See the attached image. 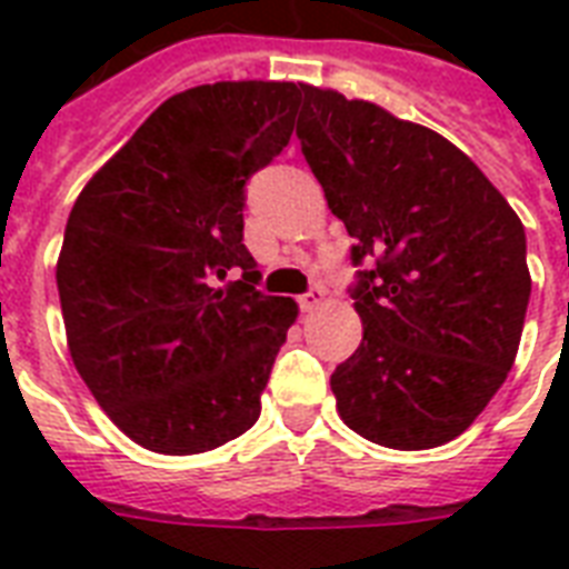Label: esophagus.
Masks as SVG:
<instances>
[{"mask_svg":"<svg viewBox=\"0 0 569 569\" xmlns=\"http://www.w3.org/2000/svg\"><path fill=\"white\" fill-rule=\"evenodd\" d=\"M325 298H328V292H325L321 286H316V289H310L307 295H301V298H298V303H301L303 312H312V310H319L321 303H325Z\"/></svg>","mask_w":569,"mask_h":569,"instance_id":"34e87169","label":"esophagus"}]
</instances>
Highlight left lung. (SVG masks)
I'll use <instances>...</instances> for the list:
<instances>
[{"mask_svg": "<svg viewBox=\"0 0 569 569\" xmlns=\"http://www.w3.org/2000/svg\"><path fill=\"white\" fill-rule=\"evenodd\" d=\"M298 138L355 239L363 342L330 375L342 422L387 449L455 440L502 387L531 295L526 230L467 153L375 102L301 84Z\"/></svg>", "mask_w": 569, "mask_h": 569, "instance_id": "8db88e82", "label": "left lung"}]
</instances>
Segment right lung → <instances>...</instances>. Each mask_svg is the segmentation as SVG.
I'll list each match as a JSON object with an SVG mask.
<instances>
[{"label":"right lung","instance_id":"1","mask_svg":"<svg viewBox=\"0 0 569 569\" xmlns=\"http://www.w3.org/2000/svg\"><path fill=\"white\" fill-rule=\"evenodd\" d=\"M301 84L173 93L76 197L56 280L67 348L129 440L200 455L259 419L292 298L253 289L244 182L292 136ZM230 270L239 281L218 287Z\"/></svg>","mask_w":569,"mask_h":569}]
</instances>
